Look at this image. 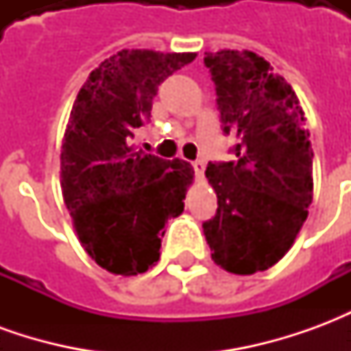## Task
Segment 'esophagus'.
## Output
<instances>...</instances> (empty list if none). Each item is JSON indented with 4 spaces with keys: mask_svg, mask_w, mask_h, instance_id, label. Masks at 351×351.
Returning <instances> with one entry per match:
<instances>
[{
    "mask_svg": "<svg viewBox=\"0 0 351 351\" xmlns=\"http://www.w3.org/2000/svg\"><path fill=\"white\" fill-rule=\"evenodd\" d=\"M191 167H193V171H195V175L201 178V176H203V173H205V161L195 160L193 163H191Z\"/></svg>",
    "mask_w": 351,
    "mask_h": 351,
    "instance_id": "esophagus-1",
    "label": "esophagus"
}]
</instances>
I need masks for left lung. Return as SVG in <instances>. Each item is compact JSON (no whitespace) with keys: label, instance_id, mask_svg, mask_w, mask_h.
I'll return each mask as SVG.
<instances>
[{"label":"left lung","instance_id":"left-lung-1","mask_svg":"<svg viewBox=\"0 0 351 351\" xmlns=\"http://www.w3.org/2000/svg\"><path fill=\"white\" fill-rule=\"evenodd\" d=\"M221 128L233 135V161H210L218 210L203 221L214 263L254 274L278 263L312 203L310 133L297 95L250 50L206 52Z\"/></svg>","mask_w":351,"mask_h":351}]
</instances>
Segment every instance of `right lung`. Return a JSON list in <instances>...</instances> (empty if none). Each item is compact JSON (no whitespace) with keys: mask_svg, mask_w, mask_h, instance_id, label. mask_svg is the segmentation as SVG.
I'll return each mask as SVG.
<instances>
[{"mask_svg":"<svg viewBox=\"0 0 351 351\" xmlns=\"http://www.w3.org/2000/svg\"><path fill=\"white\" fill-rule=\"evenodd\" d=\"M197 54L122 50L80 88L62 145V193L82 248L112 274L131 276L160 259L169 218L184 210L193 169L135 152L158 86Z\"/></svg>","mask_w":351,"mask_h":351,"instance_id":"obj_1","label":"right lung"}]
</instances>
